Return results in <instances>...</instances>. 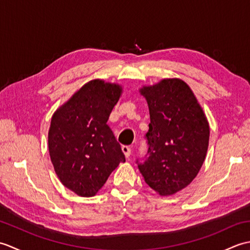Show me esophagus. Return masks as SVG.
I'll return each instance as SVG.
<instances>
[{"mask_svg": "<svg viewBox=\"0 0 250 250\" xmlns=\"http://www.w3.org/2000/svg\"><path fill=\"white\" fill-rule=\"evenodd\" d=\"M121 149L124 151L125 158H129L131 156V148L129 146H122Z\"/></svg>", "mask_w": 250, "mask_h": 250, "instance_id": "esophagus-1", "label": "esophagus"}]
</instances>
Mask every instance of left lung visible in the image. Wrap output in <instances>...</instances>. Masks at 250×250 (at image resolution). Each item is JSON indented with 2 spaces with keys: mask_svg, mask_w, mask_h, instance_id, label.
I'll return each mask as SVG.
<instances>
[{
  "mask_svg": "<svg viewBox=\"0 0 250 250\" xmlns=\"http://www.w3.org/2000/svg\"><path fill=\"white\" fill-rule=\"evenodd\" d=\"M150 124L145 137L146 160L139 169L146 184L160 195L186 188L205 160L209 125L192 90L182 79L167 78L143 87Z\"/></svg>",
  "mask_w": 250,
  "mask_h": 250,
  "instance_id": "8db88e82",
  "label": "left lung"
}]
</instances>
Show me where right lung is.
Returning <instances> with one entry per match:
<instances>
[{
    "mask_svg": "<svg viewBox=\"0 0 250 250\" xmlns=\"http://www.w3.org/2000/svg\"><path fill=\"white\" fill-rule=\"evenodd\" d=\"M121 86L93 79L56 110L48 132L51 162L60 182L79 196H93L125 158L108 117Z\"/></svg>",
    "mask_w": 250,
    "mask_h": 250,
    "instance_id": "obj_1",
    "label": "right lung"
}]
</instances>
